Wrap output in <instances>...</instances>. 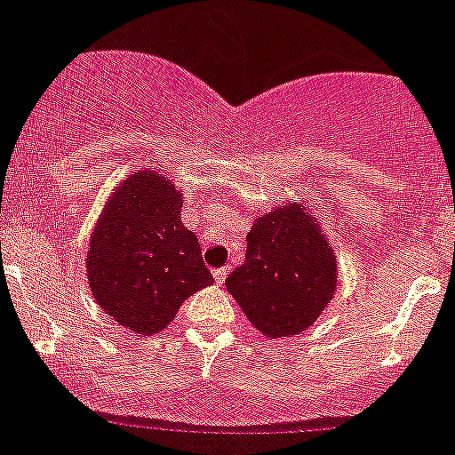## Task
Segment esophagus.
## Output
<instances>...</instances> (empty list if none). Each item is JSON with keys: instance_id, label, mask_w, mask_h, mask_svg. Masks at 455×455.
I'll return each mask as SVG.
<instances>
[{"instance_id": "esophagus-1", "label": "esophagus", "mask_w": 455, "mask_h": 455, "mask_svg": "<svg viewBox=\"0 0 455 455\" xmlns=\"http://www.w3.org/2000/svg\"><path fill=\"white\" fill-rule=\"evenodd\" d=\"M227 275H228L227 267H217V270L212 272V276H215V282H217V283H224V279H227Z\"/></svg>"}]
</instances>
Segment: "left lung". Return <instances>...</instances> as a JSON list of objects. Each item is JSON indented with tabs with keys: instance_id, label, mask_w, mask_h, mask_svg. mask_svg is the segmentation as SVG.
<instances>
[{
	"instance_id": "8db88e82",
	"label": "left lung",
	"mask_w": 455,
	"mask_h": 455,
	"mask_svg": "<svg viewBox=\"0 0 455 455\" xmlns=\"http://www.w3.org/2000/svg\"><path fill=\"white\" fill-rule=\"evenodd\" d=\"M227 288L256 330L270 339L293 337L337 291V259L309 212L282 205L256 220L244 263L227 276Z\"/></svg>"
}]
</instances>
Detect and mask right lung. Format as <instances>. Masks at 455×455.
Returning a JSON list of instances; mask_svg holds the SVG:
<instances>
[{
  "label": "right lung",
  "instance_id": "right-lung-1",
  "mask_svg": "<svg viewBox=\"0 0 455 455\" xmlns=\"http://www.w3.org/2000/svg\"><path fill=\"white\" fill-rule=\"evenodd\" d=\"M180 208V192L162 173H132L109 196L91 235V293L134 334L164 330L189 295L212 283Z\"/></svg>",
  "mask_w": 455,
  "mask_h": 455
}]
</instances>
